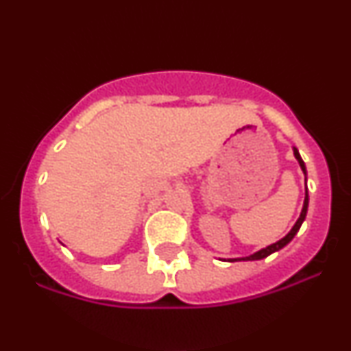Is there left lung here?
<instances>
[{"instance_id":"left-lung-1","label":"left lung","mask_w":351,"mask_h":351,"mask_svg":"<svg viewBox=\"0 0 351 351\" xmlns=\"http://www.w3.org/2000/svg\"><path fill=\"white\" fill-rule=\"evenodd\" d=\"M293 156H295V160H297V162H299L300 168H302V171H304V175H305V199H304V206H302L300 216H299V219H297V223L293 224L291 231H289L287 234H285L284 237H282L280 241H277V243H274V244H271V245H267V247L261 249V251L254 252V254H251V256H245V257H234V259H228L229 263H237V261H261V259H264V257L271 256V254L277 252V251H280L282 247H285V245H287V244L291 243V241L293 239V236H295L297 232H299V229H300V226H302V223H304V221H305V216H307V209H308L307 168H305V163H304V160H302L300 153H299V150H297L295 147H293ZM224 261H226V259H224Z\"/></svg>"}]
</instances>
